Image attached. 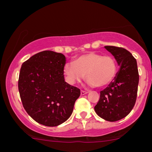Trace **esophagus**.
Here are the masks:
<instances>
[{
	"label": "esophagus",
	"instance_id": "esophagus-1",
	"mask_svg": "<svg viewBox=\"0 0 152 152\" xmlns=\"http://www.w3.org/2000/svg\"><path fill=\"white\" fill-rule=\"evenodd\" d=\"M81 95H85V94H88L87 91H81Z\"/></svg>",
	"mask_w": 152,
	"mask_h": 152
}]
</instances>
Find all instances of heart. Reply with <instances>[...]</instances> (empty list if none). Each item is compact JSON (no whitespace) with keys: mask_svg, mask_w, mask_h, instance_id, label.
Wrapping results in <instances>:
<instances>
[{"mask_svg":"<svg viewBox=\"0 0 152 152\" xmlns=\"http://www.w3.org/2000/svg\"><path fill=\"white\" fill-rule=\"evenodd\" d=\"M64 72L72 85L82 82L86 75L91 86L104 88L115 77L117 64L111 55L90 52L77 57L74 64H66Z\"/></svg>","mask_w":152,"mask_h":152,"instance_id":"b5f03b06","label":"heart"}]
</instances>
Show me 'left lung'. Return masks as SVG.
I'll return each mask as SVG.
<instances>
[{
	"instance_id": "8db88e82",
	"label": "left lung",
	"mask_w": 152,
	"mask_h": 152,
	"mask_svg": "<svg viewBox=\"0 0 152 152\" xmlns=\"http://www.w3.org/2000/svg\"><path fill=\"white\" fill-rule=\"evenodd\" d=\"M105 49L114 56L120 69L113 82L100 91L94 110L106 121H116L126 117L134 108L140 77L137 60L130 52L113 46Z\"/></svg>"
}]
</instances>
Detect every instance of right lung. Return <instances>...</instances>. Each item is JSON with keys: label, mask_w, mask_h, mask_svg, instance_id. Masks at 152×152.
<instances>
[{"label": "right lung", "mask_w": 152, "mask_h": 152, "mask_svg": "<svg viewBox=\"0 0 152 152\" xmlns=\"http://www.w3.org/2000/svg\"><path fill=\"white\" fill-rule=\"evenodd\" d=\"M66 58L43 51L24 62L18 77V91L25 111L39 124L55 127L66 121L80 96L78 88L64 76Z\"/></svg>", "instance_id": "right-lung-1"}]
</instances>
